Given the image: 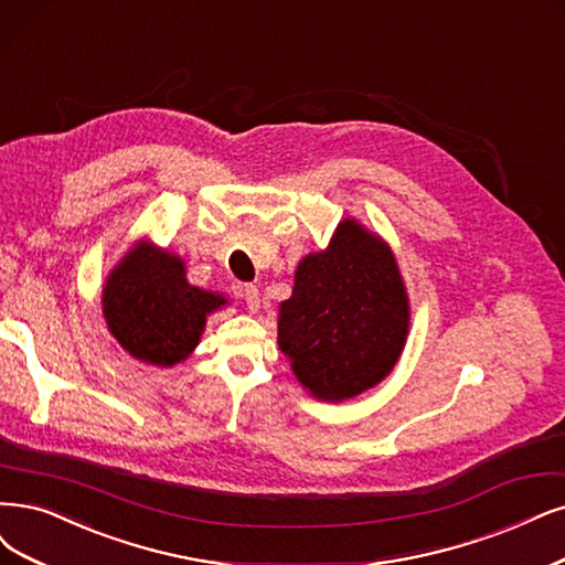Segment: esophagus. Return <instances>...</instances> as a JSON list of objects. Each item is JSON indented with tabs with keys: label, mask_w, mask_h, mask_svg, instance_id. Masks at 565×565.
<instances>
[{
	"label": "esophagus",
	"mask_w": 565,
	"mask_h": 565,
	"mask_svg": "<svg viewBox=\"0 0 565 565\" xmlns=\"http://www.w3.org/2000/svg\"><path fill=\"white\" fill-rule=\"evenodd\" d=\"M242 296H244V302H246V307L250 311H258V307H260V290H258V286L246 284L242 288Z\"/></svg>",
	"instance_id": "1"
}]
</instances>
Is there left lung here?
Instances as JSON below:
<instances>
[{"label": "left lung", "mask_w": 565, "mask_h": 565, "mask_svg": "<svg viewBox=\"0 0 565 565\" xmlns=\"http://www.w3.org/2000/svg\"><path fill=\"white\" fill-rule=\"evenodd\" d=\"M409 305L388 246L342 221L328 250L309 254L279 309V349L321 401H347L380 384L398 361Z\"/></svg>", "instance_id": "1"}]
</instances>
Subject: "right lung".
<instances>
[{"label":"right lung","instance_id":"right-lung-1","mask_svg":"<svg viewBox=\"0 0 565 565\" xmlns=\"http://www.w3.org/2000/svg\"><path fill=\"white\" fill-rule=\"evenodd\" d=\"M104 319L135 359L170 367L191 353L209 311L225 298L185 281L183 260L153 246H137L104 286Z\"/></svg>","mask_w":565,"mask_h":565}]
</instances>
